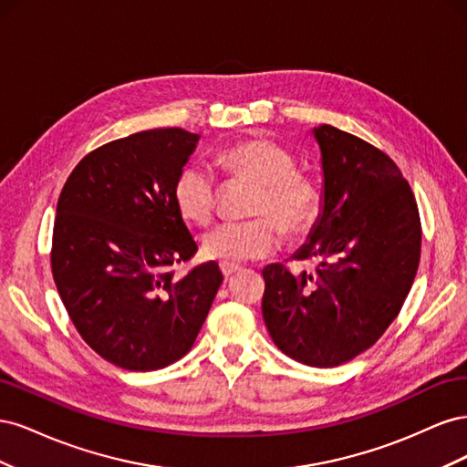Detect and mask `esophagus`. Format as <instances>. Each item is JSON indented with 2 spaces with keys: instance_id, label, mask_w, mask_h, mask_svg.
Instances as JSON below:
<instances>
[{
  "instance_id": "1",
  "label": "esophagus",
  "mask_w": 467,
  "mask_h": 467,
  "mask_svg": "<svg viewBox=\"0 0 467 467\" xmlns=\"http://www.w3.org/2000/svg\"><path fill=\"white\" fill-rule=\"evenodd\" d=\"M220 268H222V275H223L225 278H230V276H234L235 273L242 271V266H239V265H232V263H220Z\"/></svg>"
}]
</instances>
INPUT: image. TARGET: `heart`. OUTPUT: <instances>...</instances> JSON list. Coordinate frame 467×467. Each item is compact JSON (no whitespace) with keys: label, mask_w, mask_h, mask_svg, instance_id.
<instances>
[{"label":"heart","mask_w":467,"mask_h":467,"mask_svg":"<svg viewBox=\"0 0 467 467\" xmlns=\"http://www.w3.org/2000/svg\"><path fill=\"white\" fill-rule=\"evenodd\" d=\"M218 165L232 181L255 185L245 222H223L202 239V251L222 263H245L271 255L280 245V228L290 237L314 230L321 216L323 194L317 181L298 169L294 153L271 140L249 138L225 146ZM177 214L192 225L214 218L218 187L202 165H185L173 182Z\"/></svg>","instance_id":"obj_1"}]
</instances>
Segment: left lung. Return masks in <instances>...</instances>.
I'll list each match as a JSON object with an SVG mask.
<instances>
[{
    "label": "left lung",
    "instance_id": "left-lung-1",
    "mask_svg": "<svg viewBox=\"0 0 467 467\" xmlns=\"http://www.w3.org/2000/svg\"><path fill=\"white\" fill-rule=\"evenodd\" d=\"M323 212L294 261L263 268L275 345L316 368L368 350L398 317L420 261V218L400 167L376 146L323 124Z\"/></svg>",
    "mask_w": 467,
    "mask_h": 467
}]
</instances>
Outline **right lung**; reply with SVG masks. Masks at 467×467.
Returning a JSON list of instances; mask_svg holds the SVG:
<instances>
[{"mask_svg": "<svg viewBox=\"0 0 467 467\" xmlns=\"http://www.w3.org/2000/svg\"><path fill=\"white\" fill-rule=\"evenodd\" d=\"M199 138L155 129L112 140L76 165L56 206V288L83 341L124 370L185 357L223 280L214 261L175 275L199 249L171 199Z\"/></svg>", "mask_w": 467, "mask_h": 467, "instance_id": "add662e5", "label": "right lung"}]
</instances>
